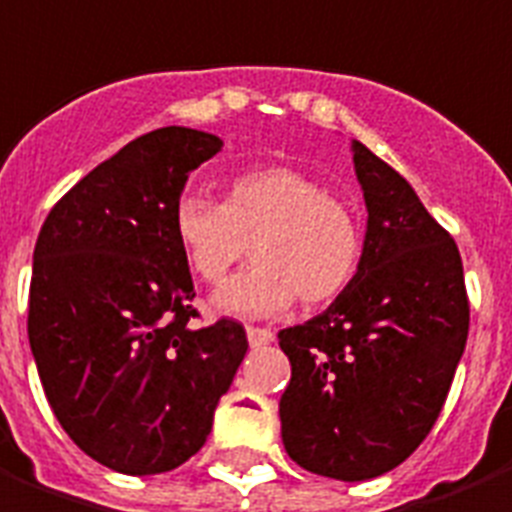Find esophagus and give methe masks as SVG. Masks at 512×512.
Instances as JSON below:
<instances>
[{"mask_svg":"<svg viewBox=\"0 0 512 512\" xmlns=\"http://www.w3.org/2000/svg\"><path fill=\"white\" fill-rule=\"evenodd\" d=\"M246 339L252 347H263V344L274 342V331L271 328H255V325H249L246 328Z\"/></svg>","mask_w":512,"mask_h":512,"instance_id":"obj_1","label":"esophagus"}]
</instances>
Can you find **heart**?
<instances>
[{
	"mask_svg": "<svg viewBox=\"0 0 512 512\" xmlns=\"http://www.w3.org/2000/svg\"><path fill=\"white\" fill-rule=\"evenodd\" d=\"M173 236L192 274L217 285L238 260L249 266L214 295L219 312L268 317L295 298L331 304L352 285L363 260V227L323 181L295 168L244 170L225 184L222 203L181 195Z\"/></svg>",
	"mask_w": 512,
	"mask_h": 512,
	"instance_id": "1",
	"label": "heart"
}]
</instances>
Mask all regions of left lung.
<instances>
[{"label":"left lung","instance_id":"left-lung-1","mask_svg":"<svg viewBox=\"0 0 512 512\" xmlns=\"http://www.w3.org/2000/svg\"><path fill=\"white\" fill-rule=\"evenodd\" d=\"M366 200L363 260L323 314L279 331L293 374L279 401L298 467L372 480L426 439L464 355L469 301L456 241L415 189L352 140Z\"/></svg>","mask_w":512,"mask_h":512}]
</instances>
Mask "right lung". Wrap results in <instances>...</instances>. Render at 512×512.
Returning <instances> with one entry per match:
<instances>
[{"label": "right lung", "mask_w": 512, "mask_h": 512, "mask_svg": "<svg viewBox=\"0 0 512 512\" xmlns=\"http://www.w3.org/2000/svg\"><path fill=\"white\" fill-rule=\"evenodd\" d=\"M222 140L189 127L140 135L83 176L34 244L29 344L75 445L121 475H157L206 442L246 355L236 320L189 323L195 287L173 206Z\"/></svg>", "instance_id": "obj_1"}]
</instances>
